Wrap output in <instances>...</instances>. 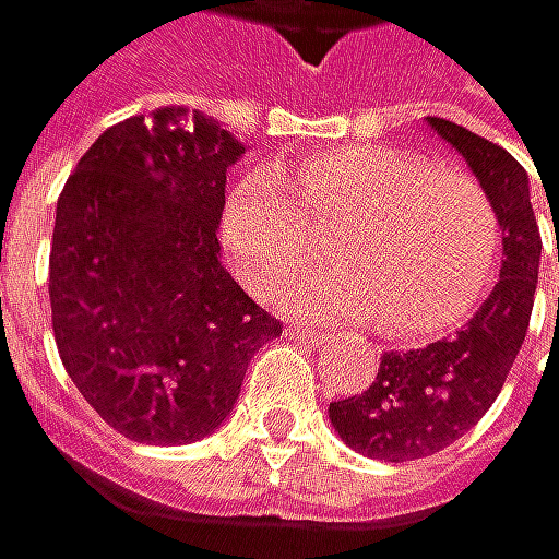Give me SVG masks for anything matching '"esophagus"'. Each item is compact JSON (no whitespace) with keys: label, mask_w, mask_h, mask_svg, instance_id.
<instances>
[{"label":"esophagus","mask_w":559,"mask_h":559,"mask_svg":"<svg viewBox=\"0 0 559 559\" xmlns=\"http://www.w3.org/2000/svg\"><path fill=\"white\" fill-rule=\"evenodd\" d=\"M288 334L292 337H305V341H314V337H324L318 328H311V324H298V328H288Z\"/></svg>","instance_id":"obj_1"}]
</instances>
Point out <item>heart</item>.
<instances>
[{"mask_svg": "<svg viewBox=\"0 0 559 559\" xmlns=\"http://www.w3.org/2000/svg\"><path fill=\"white\" fill-rule=\"evenodd\" d=\"M296 192L292 197L284 186ZM305 318H377L390 337L436 334L475 311L498 271L501 225L488 192L459 169L386 143H347L282 176L248 173L225 205V241L245 282Z\"/></svg>", "mask_w": 559, "mask_h": 559, "instance_id": "1", "label": "heart"}]
</instances>
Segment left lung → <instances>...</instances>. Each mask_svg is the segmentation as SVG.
<instances>
[{"label":"left lung","instance_id":"obj_1","mask_svg":"<svg viewBox=\"0 0 559 559\" xmlns=\"http://www.w3.org/2000/svg\"><path fill=\"white\" fill-rule=\"evenodd\" d=\"M426 123L462 153L488 192L501 225L504 261L501 282L465 331L423 350L383 354L367 393L331 403L328 416L337 436L354 452L380 462L436 455L491 409L524 344L540 271V228L524 166L504 146L452 120L426 117Z\"/></svg>","mask_w":559,"mask_h":559}]
</instances>
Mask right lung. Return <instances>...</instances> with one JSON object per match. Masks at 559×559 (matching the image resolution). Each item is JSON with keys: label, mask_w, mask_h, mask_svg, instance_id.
<instances>
[{"label": "right lung", "mask_w": 559, "mask_h": 559, "mask_svg": "<svg viewBox=\"0 0 559 559\" xmlns=\"http://www.w3.org/2000/svg\"><path fill=\"white\" fill-rule=\"evenodd\" d=\"M245 153L202 110L104 130L61 189L48 261L61 364L120 436L186 445L231 413L282 321L222 267L225 173Z\"/></svg>", "instance_id": "add662e5"}]
</instances>
